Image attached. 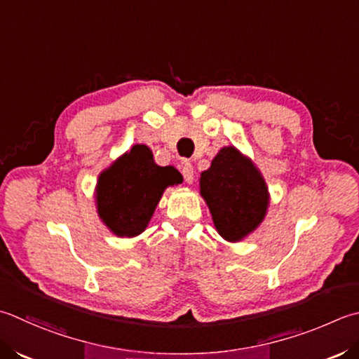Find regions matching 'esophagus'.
<instances>
[{
  "label": "esophagus",
  "mask_w": 359,
  "mask_h": 359,
  "mask_svg": "<svg viewBox=\"0 0 359 359\" xmlns=\"http://www.w3.org/2000/svg\"><path fill=\"white\" fill-rule=\"evenodd\" d=\"M182 174H184V179L187 184H193L194 171H193V165L189 163V161H184V163H182Z\"/></svg>",
  "instance_id": "34e87169"
}]
</instances>
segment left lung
Returning a JSON list of instances; mask_svg holds the SVG:
<instances>
[{
	"label": "left lung",
	"mask_w": 359,
	"mask_h": 359,
	"mask_svg": "<svg viewBox=\"0 0 359 359\" xmlns=\"http://www.w3.org/2000/svg\"><path fill=\"white\" fill-rule=\"evenodd\" d=\"M201 196L224 240L238 243L263 222L269 193L262 172L233 146L222 147L201 174Z\"/></svg>",
	"instance_id": "left-lung-1"
}]
</instances>
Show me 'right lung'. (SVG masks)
I'll use <instances>...</instances> for the list:
<instances>
[{
  "instance_id": "obj_1",
  "label": "right lung",
  "mask_w": 359,
  "mask_h": 359,
  "mask_svg": "<svg viewBox=\"0 0 359 359\" xmlns=\"http://www.w3.org/2000/svg\"><path fill=\"white\" fill-rule=\"evenodd\" d=\"M180 184L179 171L158 166L146 144H135L97 177L96 207L116 236L143 233L166 187Z\"/></svg>"
}]
</instances>
